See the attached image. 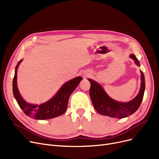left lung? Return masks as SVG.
Here are the masks:
<instances>
[{
	"label": "left lung",
	"mask_w": 159,
	"mask_h": 159,
	"mask_svg": "<svg viewBox=\"0 0 159 159\" xmlns=\"http://www.w3.org/2000/svg\"><path fill=\"white\" fill-rule=\"evenodd\" d=\"M130 58L133 59L135 64L140 66L134 54H130ZM91 84L89 89V95L94 108L97 112L103 116H110L111 118H123L134 114L140 107L143 99L145 91V78L143 72L141 71V87L140 92L133 100L127 102L116 101L107 94L102 86L95 81L88 79Z\"/></svg>",
	"instance_id": "1"
}]
</instances>
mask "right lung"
<instances>
[{"mask_svg":"<svg viewBox=\"0 0 159 159\" xmlns=\"http://www.w3.org/2000/svg\"><path fill=\"white\" fill-rule=\"evenodd\" d=\"M21 61L22 60H20L16 67L15 75L13 79V93L24 113L35 120L52 119L63 114L67 109L70 96L79 84L82 78L77 77L66 82L52 99L43 104L39 105L29 104L20 96L17 85V70Z\"/></svg>","mask_w":159,"mask_h":159,"instance_id":"add662e5","label":"right lung"}]
</instances>
